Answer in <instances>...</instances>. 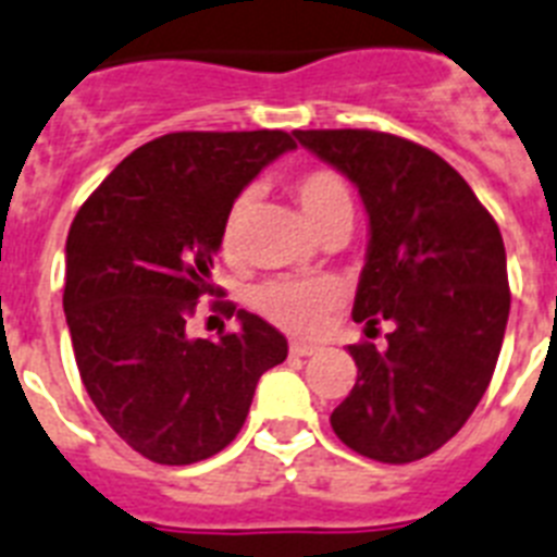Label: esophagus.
Here are the masks:
<instances>
[{"label": "esophagus", "mask_w": 557, "mask_h": 557, "mask_svg": "<svg viewBox=\"0 0 557 557\" xmlns=\"http://www.w3.org/2000/svg\"><path fill=\"white\" fill-rule=\"evenodd\" d=\"M288 351H292L294 357H309V355H318L320 346H314V343H300V341H294L292 346H288Z\"/></svg>", "instance_id": "obj_1"}]
</instances>
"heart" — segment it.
I'll return each mask as SVG.
<instances>
[{"label":"heart","mask_w":557,"mask_h":557,"mask_svg":"<svg viewBox=\"0 0 557 557\" xmlns=\"http://www.w3.org/2000/svg\"><path fill=\"white\" fill-rule=\"evenodd\" d=\"M294 200L300 206L302 216L309 220L314 232H323L325 225L341 214H351V191L346 180L332 169H309L294 176ZM248 194H239L228 206L223 220V248L232 255L237 248L239 228L246 220ZM341 300V288L329 280H311V283H294V280H274L257 292V309L280 329L292 334H311L323 325L325 314Z\"/></svg>","instance_id":"obj_1"}]
</instances>
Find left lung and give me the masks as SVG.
Listing matches in <instances>:
<instances>
[{
	"instance_id": "obj_1",
	"label": "left lung",
	"mask_w": 557,
	"mask_h": 557,
	"mask_svg": "<svg viewBox=\"0 0 557 557\" xmlns=\"http://www.w3.org/2000/svg\"><path fill=\"white\" fill-rule=\"evenodd\" d=\"M349 176L369 214L351 318L392 320L388 349L349 346L357 383L332 411L334 435L363 458L411 463L441 449L490 386L509 277L498 223L435 151L383 131H294Z\"/></svg>"
}]
</instances>
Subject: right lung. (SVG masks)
I'll return each mask as SVG.
<instances>
[{
	"label": "right lung",
	"instance_id": "obj_1",
	"mask_svg": "<svg viewBox=\"0 0 557 557\" xmlns=\"http://www.w3.org/2000/svg\"><path fill=\"white\" fill-rule=\"evenodd\" d=\"M286 131H176L116 165L76 211L65 243V320L79 377L131 449L188 467L225 449L246 423L260 374L286 337L251 311L237 332L191 341L185 320L211 283L225 211L280 153Z\"/></svg>",
	"mask_w": 557,
	"mask_h": 557
}]
</instances>
